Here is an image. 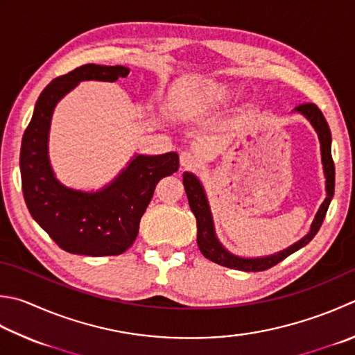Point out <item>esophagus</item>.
I'll use <instances>...</instances> for the list:
<instances>
[{
    "label": "esophagus",
    "mask_w": 355,
    "mask_h": 355,
    "mask_svg": "<svg viewBox=\"0 0 355 355\" xmlns=\"http://www.w3.org/2000/svg\"><path fill=\"white\" fill-rule=\"evenodd\" d=\"M180 164H182L184 169H191L193 166L198 164V157L193 154V152L184 150L180 154Z\"/></svg>",
    "instance_id": "1"
}]
</instances>
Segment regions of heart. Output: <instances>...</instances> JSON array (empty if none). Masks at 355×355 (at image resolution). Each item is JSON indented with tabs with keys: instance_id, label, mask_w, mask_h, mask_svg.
Returning <instances> with one entry per match:
<instances>
[{
	"instance_id": "b5f03b06",
	"label": "heart",
	"mask_w": 355,
	"mask_h": 355,
	"mask_svg": "<svg viewBox=\"0 0 355 355\" xmlns=\"http://www.w3.org/2000/svg\"><path fill=\"white\" fill-rule=\"evenodd\" d=\"M229 95V89L226 86L217 85V83H207V85L201 86L198 89V96L203 103H221L227 98Z\"/></svg>"
}]
</instances>
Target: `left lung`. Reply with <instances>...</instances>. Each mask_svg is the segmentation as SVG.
<instances>
[{
  "mask_svg": "<svg viewBox=\"0 0 355 355\" xmlns=\"http://www.w3.org/2000/svg\"><path fill=\"white\" fill-rule=\"evenodd\" d=\"M297 112H300L309 120V123L314 126L315 132L318 134V140L322 144V162L324 168V177H326V200L320 209H318L314 223L311 226V231L306 237L297 241L295 245L289 246L284 251L270 255V257H261V259H241V257L232 255L227 252L226 249L220 245V241L215 237L212 217L209 211V205L205 196L203 187H201L200 182L196 175H192L189 172L183 173V184L187 200H189L191 211L193 212L197 218V243L201 254H203L207 260L217 263L220 266H226L237 270H245V272H260V270H266L269 268L275 266L277 263L286 259L293 252L298 251V249L306 246L308 243L314 239V235L320 229L323 220L326 217V211H328L329 203L334 196V187H336V166L334 159L331 155V130L328 123H326L322 110L318 109L314 103H303L298 104L295 107Z\"/></svg>",
  "mask_w": 355,
  "mask_h": 355,
  "instance_id": "1",
  "label": "left lung"
}]
</instances>
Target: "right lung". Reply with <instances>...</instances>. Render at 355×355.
<instances>
[{"instance_id":"add662e5","label":"right lung","mask_w":355,"mask_h":355,"mask_svg":"<svg viewBox=\"0 0 355 355\" xmlns=\"http://www.w3.org/2000/svg\"><path fill=\"white\" fill-rule=\"evenodd\" d=\"M124 66L85 64L49 83L35 104L19 152L21 187L33 220L62 251L104 257L132 246L155 186L178 171V155H137L112 183L98 192L62 186L47 158V135L57 103L80 81H116L128 76Z\"/></svg>"}]
</instances>
